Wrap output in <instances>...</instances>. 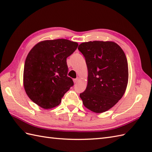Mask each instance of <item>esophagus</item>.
<instances>
[{
	"label": "esophagus",
	"instance_id": "esophagus-1",
	"mask_svg": "<svg viewBox=\"0 0 152 152\" xmlns=\"http://www.w3.org/2000/svg\"><path fill=\"white\" fill-rule=\"evenodd\" d=\"M79 80H80V78H79V77H76V79L74 80V82H75V83H76L78 82V81H79Z\"/></svg>",
	"mask_w": 152,
	"mask_h": 152
}]
</instances>
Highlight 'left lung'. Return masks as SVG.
<instances>
[{
	"label": "left lung",
	"instance_id": "obj_1",
	"mask_svg": "<svg viewBox=\"0 0 152 152\" xmlns=\"http://www.w3.org/2000/svg\"><path fill=\"white\" fill-rule=\"evenodd\" d=\"M78 50L88 70L86 89L80 94L84 106L100 113L117 103L128 82V65L121 47L115 42L94 41L81 43Z\"/></svg>",
	"mask_w": 152,
	"mask_h": 152
}]
</instances>
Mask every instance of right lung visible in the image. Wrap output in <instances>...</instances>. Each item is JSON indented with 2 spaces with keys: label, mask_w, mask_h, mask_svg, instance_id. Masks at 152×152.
Segmentation results:
<instances>
[{
  "label": "right lung",
  "mask_w": 152,
  "mask_h": 152,
  "mask_svg": "<svg viewBox=\"0 0 152 152\" xmlns=\"http://www.w3.org/2000/svg\"><path fill=\"white\" fill-rule=\"evenodd\" d=\"M78 46L76 42L59 39L36 44L28 53L23 72V85L30 99L48 109L61 103L74 83L67 76L66 59Z\"/></svg>",
  "instance_id": "obj_1"
}]
</instances>
